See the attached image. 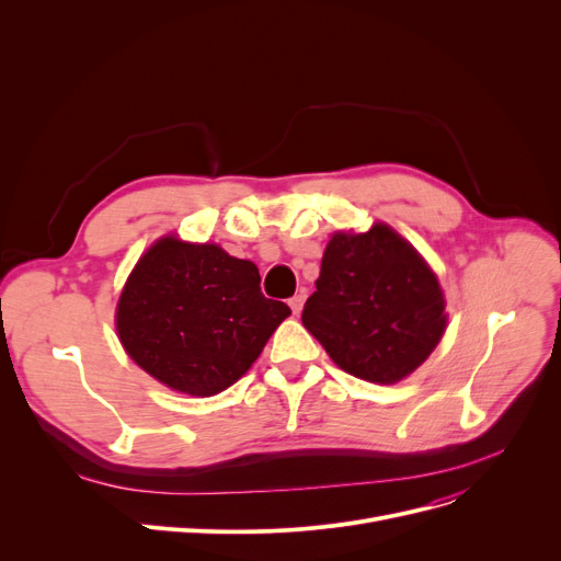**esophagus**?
Wrapping results in <instances>:
<instances>
[{
  "instance_id": "obj_1",
  "label": "esophagus",
  "mask_w": 561,
  "mask_h": 561,
  "mask_svg": "<svg viewBox=\"0 0 561 561\" xmlns=\"http://www.w3.org/2000/svg\"><path fill=\"white\" fill-rule=\"evenodd\" d=\"M305 300H307V298H305V293H296V296H293V298L288 300V307H290V311L298 316V313L302 311V307H305Z\"/></svg>"
}]
</instances>
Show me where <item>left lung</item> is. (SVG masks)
<instances>
[{
	"label": "left lung",
	"instance_id": "obj_1",
	"mask_svg": "<svg viewBox=\"0 0 561 561\" xmlns=\"http://www.w3.org/2000/svg\"><path fill=\"white\" fill-rule=\"evenodd\" d=\"M446 322L436 275L385 222L332 236L302 311V325L332 362L375 385L414 373L438 345Z\"/></svg>",
	"mask_w": 561,
	"mask_h": 561
}]
</instances>
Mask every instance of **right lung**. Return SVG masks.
Instances as JSON below:
<instances>
[{"mask_svg":"<svg viewBox=\"0 0 561 561\" xmlns=\"http://www.w3.org/2000/svg\"><path fill=\"white\" fill-rule=\"evenodd\" d=\"M259 282L252 261L165 236L138 259L121 293L117 336L161 385L216 396L248 373L290 316L284 302L263 296Z\"/></svg>","mask_w":561,"mask_h":561,"instance_id":"right-lung-1","label":"right lung"}]
</instances>
